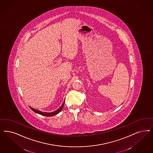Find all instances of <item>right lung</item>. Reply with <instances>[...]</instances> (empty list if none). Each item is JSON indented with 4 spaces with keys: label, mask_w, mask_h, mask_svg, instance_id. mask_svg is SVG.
Here are the masks:
<instances>
[{
    "label": "right lung",
    "mask_w": 153,
    "mask_h": 153,
    "mask_svg": "<svg viewBox=\"0 0 153 153\" xmlns=\"http://www.w3.org/2000/svg\"><path fill=\"white\" fill-rule=\"evenodd\" d=\"M64 102H65V100L64 101L63 103L62 104V105H61V106L59 107V108H58L57 110L53 111V112H42V111H39V110H36V109L32 108L31 107H30V108H31V110H32L34 112L37 113V114H40V115H43V116H54V115H56V114H58V113H59L60 111H62V110L63 108Z\"/></svg>",
    "instance_id": "add662e5"
}]
</instances>
